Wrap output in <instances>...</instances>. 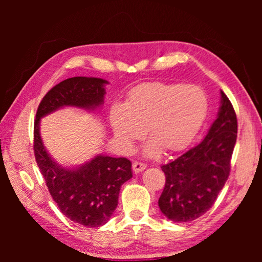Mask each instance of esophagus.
<instances>
[{"instance_id": "1", "label": "esophagus", "mask_w": 262, "mask_h": 262, "mask_svg": "<svg viewBox=\"0 0 262 262\" xmlns=\"http://www.w3.org/2000/svg\"><path fill=\"white\" fill-rule=\"evenodd\" d=\"M147 168V165L144 163H140V162H135L133 163V170H134L135 173H139V172L144 171Z\"/></svg>"}]
</instances>
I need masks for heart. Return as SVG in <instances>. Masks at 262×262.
I'll list each match as a JSON object with an SVG mask.
<instances>
[{"label": "heart", "mask_w": 262, "mask_h": 262, "mask_svg": "<svg viewBox=\"0 0 262 262\" xmlns=\"http://www.w3.org/2000/svg\"><path fill=\"white\" fill-rule=\"evenodd\" d=\"M208 113V100L200 88L192 84L148 82L128 92L123 105L110 110V123L114 136L123 148L144 136L150 143L145 155L157 156L187 149L200 132Z\"/></svg>", "instance_id": "heart-1"}]
</instances>
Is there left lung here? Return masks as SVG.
I'll list each match as a JSON object with an SVG mask.
<instances>
[{"label":"left lung","mask_w":262,"mask_h":262,"mask_svg":"<svg viewBox=\"0 0 262 262\" xmlns=\"http://www.w3.org/2000/svg\"><path fill=\"white\" fill-rule=\"evenodd\" d=\"M236 140V112L221 90L217 118L203 141L162 165L166 181L158 206L168 220L192 222L210 209L228 180Z\"/></svg>","instance_id":"left-lung-1"}]
</instances>
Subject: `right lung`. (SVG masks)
Returning a JSON list of instances; mask_svg holds the SVG:
<instances>
[{"label": "right lung", "mask_w": 262, "mask_h": 262, "mask_svg": "<svg viewBox=\"0 0 262 262\" xmlns=\"http://www.w3.org/2000/svg\"><path fill=\"white\" fill-rule=\"evenodd\" d=\"M107 81L97 77H72L51 89L35 114L34 156L53 200L70 221L88 228L107 223L118 206L121 186L129 180L132 163L125 157L97 155L75 167L56 163L43 145L40 120L62 107L94 112L104 104Z\"/></svg>", "instance_id": "obj_1"}]
</instances>
